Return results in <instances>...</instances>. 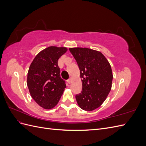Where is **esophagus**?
<instances>
[{"mask_svg": "<svg viewBox=\"0 0 146 146\" xmlns=\"http://www.w3.org/2000/svg\"><path fill=\"white\" fill-rule=\"evenodd\" d=\"M67 82H68V83H71V82H72V78L70 77V78L68 79V80H67Z\"/></svg>", "mask_w": 146, "mask_h": 146, "instance_id": "esophagus-1", "label": "esophagus"}]
</instances>
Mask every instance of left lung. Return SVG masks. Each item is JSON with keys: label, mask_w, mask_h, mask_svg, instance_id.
<instances>
[{"label": "left lung", "mask_w": 146, "mask_h": 146, "mask_svg": "<svg viewBox=\"0 0 146 146\" xmlns=\"http://www.w3.org/2000/svg\"><path fill=\"white\" fill-rule=\"evenodd\" d=\"M80 71L82 91L76 96L82 110L99 108L111 91L113 72L108 60L99 51L86 47L69 48Z\"/></svg>", "instance_id": "left-lung-1"}]
</instances>
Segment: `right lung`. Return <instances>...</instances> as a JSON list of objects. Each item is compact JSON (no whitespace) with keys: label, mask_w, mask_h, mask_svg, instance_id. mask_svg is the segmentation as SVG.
<instances>
[{"label":"right lung","mask_w":146,"mask_h":146,"mask_svg":"<svg viewBox=\"0 0 146 146\" xmlns=\"http://www.w3.org/2000/svg\"><path fill=\"white\" fill-rule=\"evenodd\" d=\"M67 50L65 47H48L38 53L30 66L27 82L30 94L44 109L58 104L66 87L60 76L58 60Z\"/></svg>","instance_id":"obj_1"}]
</instances>
